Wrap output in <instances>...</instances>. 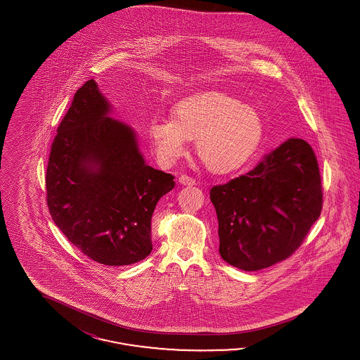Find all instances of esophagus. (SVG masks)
Segmentation results:
<instances>
[{
    "label": "esophagus",
    "instance_id": "obj_1",
    "mask_svg": "<svg viewBox=\"0 0 360 360\" xmlns=\"http://www.w3.org/2000/svg\"><path fill=\"white\" fill-rule=\"evenodd\" d=\"M179 184H182V185H185V186H193V185L195 184V181H194L191 176L184 174V175L179 176Z\"/></svg>",
    "mask_w": 360,
    "mask_h": 360
}]
</instances>
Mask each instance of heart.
I'll return each mask as SVG.
<instances>
[{
  "instance_id": "heart-1",
  "label": "heart",
  "mask_w": 360,
  "mask_h": 360,
  "mask_svg": "<svg viewBox=\"0 0 360 360\" xmlns=\"http://www.w3.org/2000/svg\"><path fill=\"white\" fill-rule=\"evenodd\" d=\"M147 134L162 166H172L195 140V153L210 172L226 174L255 153L263 121L254 108L221 93L191 96L172 108V117L155 116Z\"/></svg>"
}]
</instances>
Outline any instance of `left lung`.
Returning <instances> with one entry per match:
<instances>
[{
  "mask_svg": "<svg viewBox=\"0 0 360 360\" xmlns=\"http://www.w3.org/2000/svg\"><path fill=\"white\" fill-rule=\"evenodd\" d=\"M219 220L220 255L244 271L282 262L320 217L317 158L302 139H289L254 170L210 188Z\"/></svg>",
  "mask_w": 360,
  "mask_h": 360,
  "instance_id": "1",
  "label": "left lung"
}]
</instances>
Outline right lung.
Masks as SVG:
<instances>
[{"mask_svg": "<svg viewBox=\"0 0 360 360\" xmlns=\"http://www.w3.org/2000/svg\"><path fill=\"white\" fill-rule=\"evenodd\" d=\"M94 79L74 94L58 127L46 174L53 223L86 257L128 266L153 251L151 219L175 182L146 165L131 127L108 117Z\"/></svg>", "mask_w": 360, "mask_h": 360, "instance_id": "right-lung-1", "label": "right lung"}]
</instances>
